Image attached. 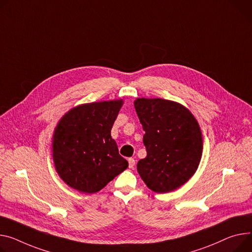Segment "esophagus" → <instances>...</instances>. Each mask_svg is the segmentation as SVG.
Wrapping results in <instances>:
<instances>
[{"label":"esophagus","instance_id":"esophagus-1","mask_svg":"<svg viewBox=\"0 0 252 252\" xmlns=\"http://www.w3.org/2000/svg\"><path fill=\"white\" fill-rule=\"evenodd\" d=\"M128 162H129V167H130V168H134L135 159L132 158H128Z\"/></svg>","mask_w":252,"mask_h":252}]
</instances>
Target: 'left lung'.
Masks as SVG:
<instances>
[{
    "instance_id": "1",
    "label": "left lung",
    "mask_w": 252,
    "mask_h": 252,
    "mask_svg": "<svg viewBox=\"0 0 252 252\" xmlns=\"http://www.w3.org/2000/svg\"><path fill=\"white\" fill-rule=\"evenodd\" d=\"M134 107L145 134L147 156L137 171L151 190L165 193L185 185L196 172L203 152V135L184 105L160 98H138Z\"/></svg>"
}]
</instances>
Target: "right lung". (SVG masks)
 I'll list each match as a JSON object with an SVG mask.
<instances>
[{
	"label": "right lung",
	"mask_w": 252,
	"mask_h": 252,
	"mask_svg": "<svg viewBox=\"0 0 252 252\" xmlns=\"http://www.w3.org/2000/svg\"><path fill=\"white\" fill-rule=\"evenodd\" d=\"M123 100L83 104L66 112L52 136V158L60 178L85 193L101 190L128 167L111 129Z\"/></svg>",
	"instance_id": "right-lung-1"
}]
</instances>
